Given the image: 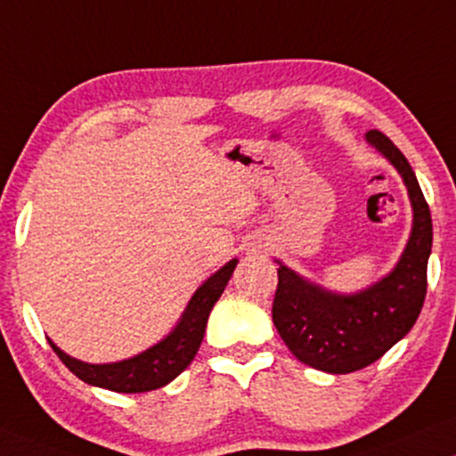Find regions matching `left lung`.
Listing matches in <instances>:
<instances>
[{"instance_id":"obj_1","label":"left lung","mask_w":456,"mask_h":456,"mask_svg":"<svg viewBox=\"0 0 456 456\" xmlns=\"http://www.w3.org/2000/svg\"><path fill=\"white\" fill-rule=\"evenodd\" d=\"M400 171L412 202V234L389 277L353 296L325 291L279 266L273 322L285 345L302 363L330 374L368 368L417 323L427 294V262L434 240L431 213L412 167L380 131L365 133Z\"/></svg>"}]
</instances>
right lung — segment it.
<instances>
[{"mask_svg":"<svg viewBox=\"0 0 456 456\" xmlns=\"http://www.w3.org/2000/svg\"><path fill=\"white\" fill-rule=\"evenodd\" d=\"M234 266H237V260H230L226 266L219 268L213 277L207 279L196 289L177 328L165 340H160L159 345H154L148 351L139 353V355L131 359L118 363L93 365L69 357L53 340H48L50 346H53V351L59 355L61 362L77 379L88 385L103 387V389L118 393H143L160 389V387L171 383L173 379H177L194 359L202 342V336H205L211 308L217 302V297L222 296L230 277H232Z\"/></svg>","mask_w":456,"mask_h":456,"instance_id":"add662e5","label":"right lung"}]
</instances>
